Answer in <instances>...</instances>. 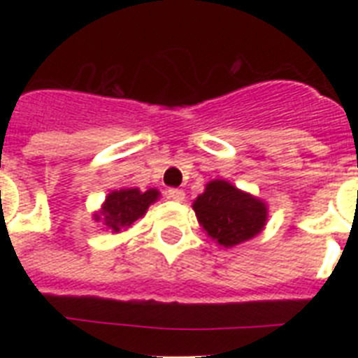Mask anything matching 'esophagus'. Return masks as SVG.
Masks as SVG:
<instances>
[{"label":"esophagus","instance_id":"34e87169","mask_svg":"<svg viewBox=\"0 0 358 358\" xmlns=\"http://www.w3.org/2000/svg\"><path fill=\"white\" fill-rule=\"evenodd\" d=\"M166 195H169V199H172V201H176V202L185 201V192L179 188H170L169 192H166Z\"/></svg>","mask_w":358,"mask_h":358}]
</instances>
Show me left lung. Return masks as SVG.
Returning a JSON list of instances; mask_svg holds the SVG:
<instances>
[{
	"label": "left lung",
	"mask_w": 358,
	"mask_h": 358,
	"mask_svg": "<svg viewBox=\"0 0 358 358\" xmlns=\"http://www.w3.org/2000/svg\"><path fill=\"white\" fill-rule=\"evenodd\" d=\"M192 208L202 229L222 248L248 242L267 222V204L224 179L208 182Z\"/></svg>",
	"instance_id": "8db88e82"
}]
</instances>
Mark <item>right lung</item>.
I'll list each match as a JSON object with an SVG mask.
<instances>
[{"label":"right lung","instance_id":"1","mask_svg":"<svg viewBox=\"0 0 358 358\" xmlns=\"http://www.w3.org/2000/svg\"><path fill=\"white\" fill-rule=\"evenodd\" d=\"M159 192L154 188L141 192L138 188H122L110 192L102 204V210L94 213V220H102L110 231L120 233L125 227L147 213L148 206L156 202Z\"/></svg>","mask_w":358,"mask_h":358}]
</instances>
